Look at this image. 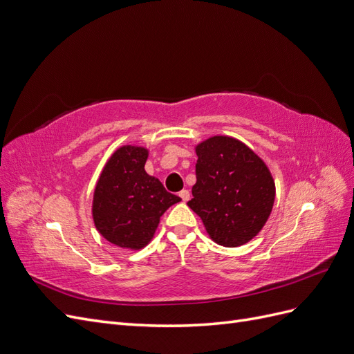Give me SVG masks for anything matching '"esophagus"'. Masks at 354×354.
<instances>
[{"label": "esophagus", "mask_w": 354, "mask_h": 354, "mask_svg": "<svg viewBox=\"0 0 354 354\" xmlns=\"http://www.w3.org/2000/svg\"><path fill=\"white\" fill-rule=\"evenodd\" d=\"M178 195H180V198H181V199H183V202H187V201L190 199V194H189V190H186V189H185V190H181Z\"/></svg>", "instance_id": "1"}]
</instances>
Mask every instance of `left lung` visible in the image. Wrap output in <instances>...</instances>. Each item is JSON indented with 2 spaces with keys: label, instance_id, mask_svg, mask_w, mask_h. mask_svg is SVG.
Segmentation results:
<instances>
[{
  "label": "left lung",
  "instance_id": "left-lung-1",
  "mask_svg": "<svg viewBox=\"0 0 354 354\" xmlns=\"http://www.w3.org/2000/svg\"><path fill=\"white\" fill-rule=\"evenodd\" d=\"M196 183L187 205L209 238L227 248L248 243L269 220L276 186L269 167L234 137L212 136L195 146Z\"/></svg>",
  "mask_w": 354,
  "mask_h": 354
}]
</instances>
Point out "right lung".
Listing matches in <instances>:
<instances>
[{"label":"right lung","instance_id":"obj_1","mask_svg":"<svg viewBox=\"0 0 354 354\" xmlns=\"http://www.w3.org/2000/svg\"><path fill=\"white\" fill-rule=\"evenodd\" d=\"M149 151L118 147L104 164L94 187L93 221L102 236L124 250L138 251L152 241L162 214L181 199L149 176Z\"/></svg>","mask_w":354,"mask_h":354}]
</instances>
